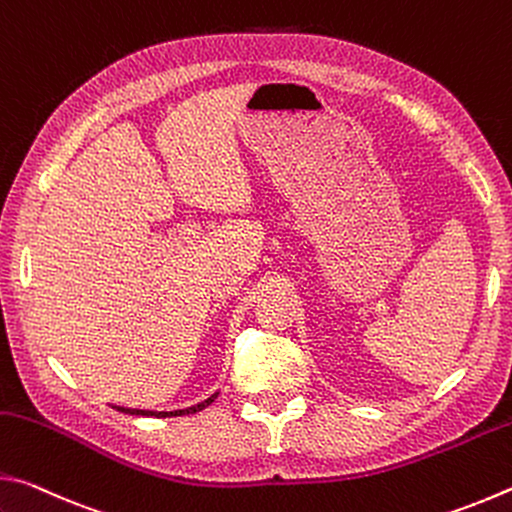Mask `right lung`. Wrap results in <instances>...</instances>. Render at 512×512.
I'll return each mask as SVG.
<instances>
[{
  "mask_svg": "<svg viewBox=\"0 0 512 512\" xmlns=\"http://www.w3.org/2000/svg\"><path fill=\"white\" fill-rule=\"evenodd\" d=\"M214 397H207L205 402L196 404V406H189V409H180V411H144V409H124V406H115L117 411H124V413H131V415H155V418H173V415H189V413H196V411H203L205 406H210L214 402Z\"/></svg>",
  "mask_w": 512,
  "mask_h": 512,
  "instance_id": "1",
  "label": "right lung"
}]
</instances>
